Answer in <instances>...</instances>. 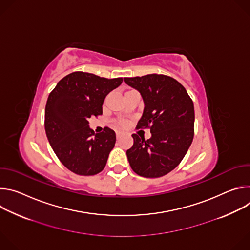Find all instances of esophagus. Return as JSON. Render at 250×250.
Masks as SVG:
<instances>
[{"label": "esophagus", "mask_w": 250, "mask_h": 250, "mask_svg": "<svg viewBox=\"0 0 250 250\" xmlns=\"http://www.w3.org/2000/svg\"><path fill=\"white\" fill-rule=\"evenodd\" d=\"M116 136H117L118 139L121 138V137L123 136V132H121V131H116Z\"/></svg>", "instance_id": "34e87169"}]
</instances>
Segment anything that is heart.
Returning a JSON list of instances; mask_svg holds the SVG:
<instances>
[{
    "mask_svg": "<svg viewBox=\"0 0 250 250\" xmlns=\"http://www.w3.org/2000/svg\"><path fill=\"white\" fill-rule=\"evenodd\" d=\"M120 125H121V126H125V122H121V123H120Z\"/></svg>",
    "mask_w": 250,
    "mask_h": 250,
    "instance_id": "1",
    "label": "heart"
}]
</instances>
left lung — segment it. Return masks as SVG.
<instances>
[{
    "label": "left lung",
    "instance_id": "8db88e82",
    "mask_svg": "<svg viewBox=\"0 0 250 250\" xmlns=\"http://www.w3.org/2000/svg\"><path fill=\"white\" fill-rule=\"evenodd\" d=\"M145 103L137 128H150L147 140L132 134L126 150L131 169L146 178L161 177L178 166L194 137V104L186 89L175 79L158 74L125 78Z\"/></svg>",
    "mask_w": 250,
    "mask_h": 250
}]
</instances>
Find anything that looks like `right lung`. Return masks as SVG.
Instances as JSON below:
<instances>
[{"label":"right lung","instance_id":"1","mask_svg":"<svg viewBox=\"0 0 250 250\" xmlns=\"http://www.w3.org/2000/svg\"><path fill=\"white\" fill-rule=\"evenodd\" d=\"M123 83L91 73L73 72L49 94L44 115L49 144L62 164L78 175H95L105 166L116 144V133L104 127L95 133L89 119L103 114L104 98Z\"/></svg>","mask_w":250,"mask_h":250}]
</instances>
